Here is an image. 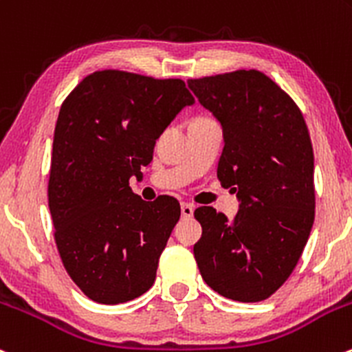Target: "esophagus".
Returning <instances> with one entry per match:
<instances>
[{
    "instance_id": "1",
    "label": "esophagus",
    "mask_w": 352,
    "mask_h": 352,
    "mask_svg": "<svg viewBox=\"0 0 352 352\" xmlns=\"http://www.w3.org/2000/svg\"><path fill=\"white\" fill-rule=\"evenodd\" d=\"M180 210H182L184 217L194 216V206L188 204V202H182V204H180Z\"/></svg>"
}]
</instances>
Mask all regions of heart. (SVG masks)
Wrapping results in <instances>:
<instances>
[{
  "label": "heart",
  "mask_w": 352,
  "mask_h": 352,
  "mask_svg": "<svg viewBox=\"0 0 352 352\" xmlns=\"http://www.w3.org/2000/svg\"><path fill=\"white\" fill-rule=\"evenodd\" d=\"M195 120H206V116H201V118H195Z\"/></svg>",
  "instance_id": "b5f03b06"
}]
</instances>
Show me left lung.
Listing matches in <instances>:
<instances>
[{
	"label": "left lung",
	"instance_id": "1",
	"mask_svg": "<svg viewBox=\"0 0 352 352\" xmlns=\"http://www.w3.org/2000/svg\"><path fill=\"white\" fill-rule=\"evenodd\" d=\"M223 126L217 179L239 199L232 221L212 207L194 216V256L204 282L226 298L261 302L287 282L316 216L314 150L302 111L260 70L188 79Z\"/></svg>",
	"mask_w": 352,
	"mask_h": 352
}]
</instances>
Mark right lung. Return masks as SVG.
I'll return each mask as SVG.
<instances>
[{
    "label": "right lung",
    "instance_id": "1",
    "mask_svg": "<svg viewBox=\"0 0 352 352\" xmlns=\"http://www.w3.org/2000/svg\"><path fill=\"white\" fill-rule=\"evenodd\" d=\"M194 98L180 79L98 70L65 98L54 133L49 207L69 276L98 303L140 297L155 282L180 217L170 195L153 202L129 187L153 146Z\"/></svg>",
    "mask_w": 352,
    "mask_h": 352
}]
</instances>
